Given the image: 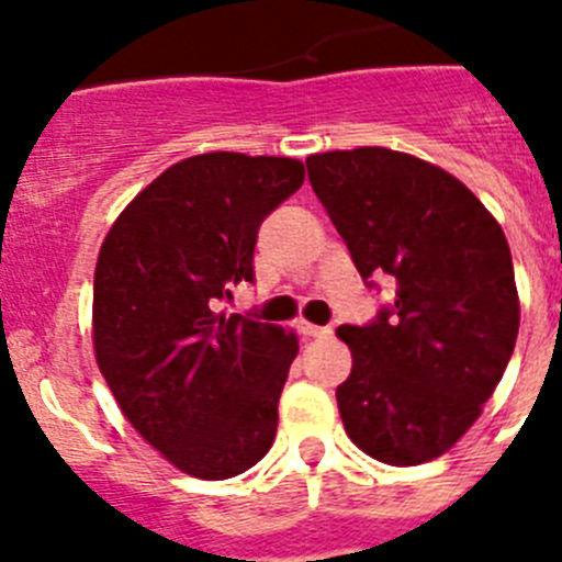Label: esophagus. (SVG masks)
Masks as SVG:
<instances>
[{
    "mask_svg": "<svg viewBox=\"0 0 562 562\" xmlns=\"http://www.w3.org/2000/svg\"><path fill=\"white\" fill-rule=\"evenodd\" d=\"M297 331H301L304 337H329L331 335L329 326H315V324H306V321H301V324H297Z\"/></svg>",
    "mask_w": 562,
    "mask_h": 562,
    "instance_id": "esophagus-1",
    "label": "esophagus"
}]
</instances>
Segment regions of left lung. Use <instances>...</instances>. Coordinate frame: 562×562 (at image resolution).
I'll return each mask as SVG.
<instances>
[{
    "instance_id": "left-lung-1",
    "label": "left lung",
    "mask_w": 562,
    "mask_h": 562,
    "mask_svg": "<svg viewBox=\"0 0 562 562\" xmlns=\"http://www.w3.org/2000/svg\"><path fill=\"white\" fill-rule=\"evenodd\" d=\"M306 171L366 286L396 284L371 324L337 329L355 360L337 385L346 434L385 464L436 459L479 419L518 340L504 231L453 173L411 154H312Z\"/></svg>"
}]
</instances>
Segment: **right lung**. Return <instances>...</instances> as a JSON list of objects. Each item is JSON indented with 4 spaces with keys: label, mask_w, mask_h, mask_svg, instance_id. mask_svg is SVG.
I'll return each mask as SVG.
<instances>
[{
    "label": "right lung",
    "mask_w": 562,
    "mask_h": 562,
    "mask_svg": "<svg viewBox=\"0 0 562 562\" xmlns=\"http://www.w3.org/2000/svg\"><path fill=\"white\" fill-rule=\"evenodd\" d=\"M301 186L290 157L196 154L143 188L103 238L98 369L134 430L196 479L245 473L276 439L295 335L216 306L252 281L258 227Z\"/></svg>",
    "instance_id": "obj_1"
}]
</instances>
